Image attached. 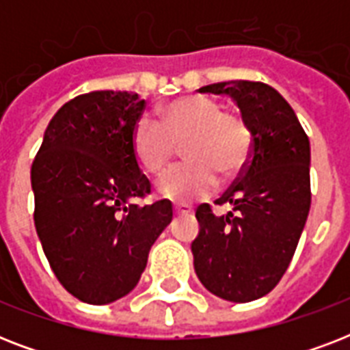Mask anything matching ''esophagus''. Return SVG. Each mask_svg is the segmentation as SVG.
Returning <instances> with one entry per match:
<instances>
[{
    "label": "esophagus",
    "instance_id": "esophagus-1",
    "mask_svg": "<svg viewBox=\"0 0 350 350\" xmlns=\"http://www.w3.org/2000/svg\"><path fill=\"white\" fill-rule=\"evenodd\" d=\"M192 208L191 205H187V203H176L174 205V214H191Z\"/></svg>",
    "mask_w": 350,
    "mask_h": 350
}]
</instances>
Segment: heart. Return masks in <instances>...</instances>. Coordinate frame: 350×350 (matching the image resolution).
Segmentation results:
<instances>
[{"label": "heart", "mask_w": 350, "mask_h": 350, "mask_svg": "<svg viewBox=\"0 0 350 350\" xmlns=\"http://www.w3.org/2000/svg\"><path fill=\"white\" fill-rule=\"evenodd\" d=\"M183 142L189 161L158 181L159 194L172 202L207 196L218 187V174H238L249 161L252 132L243 118L224 112L207 96H183L159 109V121L139 118L131 136L132 152L150 174L163 172Z\"/></svg>", "instance_id": "heart-1"}]
</instances>
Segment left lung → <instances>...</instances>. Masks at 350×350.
<instances>
[{"label": "left lung", "instance_id": "left-lung-1", "mask_svg": "<svg viewBox=\"0 0 350 350\" xmlns=\"http://www.w3.org/2000/svg\"><path fill=\"white\" fill-rule=\"evenodd\" d=\"M200 92L227 94L252 132L243 172L218 203L232 213L196 211L194 271L208 293L247 304L276 287L298 247L310 208V145L293 107L260 81H224Z\"/></svg>", "mask_w": 350, "mask_h": 350}]
</instances>
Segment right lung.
Here are the masks:
<instances>
[{
	"instance_id": "right-lung-1",
	"label": "right lung",
	"mask_w": 350,
	"mask_h": 350,
	"mask_svg": "<svg viewBox=\"0 0 350 350\" xmlns=\"http://www.w3.org/2000/svg\"><path fill=\"white\" fill-rule=\"evenodd\" d=\"M143 109L136 92L76 96L51 120L30 170L43 252L59 283L85 304L131 293L172 219L167 200L134 203L150 192L131 145Z\"/></svg>"
}]
</instances>
